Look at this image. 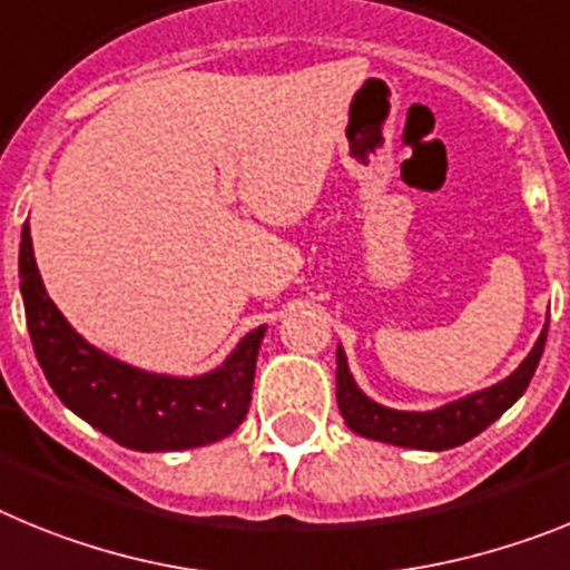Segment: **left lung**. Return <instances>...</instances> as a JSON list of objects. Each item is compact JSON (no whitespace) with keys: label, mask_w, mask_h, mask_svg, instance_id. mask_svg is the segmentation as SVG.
Listing matches in <instances>:
<instances>
[{"label":"left lung","mask_w":570,"mask_h":570,"mask_svg":"<svg viewBox=\"0 0 570 570\" xmlns=\"http://www.w3.org/2000/svg\"><path fill=\"white\" fill-rule=\"evenodd\" d=\"M548 324L528 353V358L519 364L517 373H511L504 381L493 387L473 393L468 399H459L453 404L433 410V413H402V410L381 407L370 402L367 395L355 387L350 367H346V355L338 346V373H335V395H338V407L344 415L346 428L355 430L358 435H367L375 442H390L399 448L415 450H448L456 444L470 442L473 435L482 433L488 424H493L504 410L517 402L519 395L528 390L537 370L542 350H546Z\"/></svg>","instance_id":"8db88e82"}]
</instances>
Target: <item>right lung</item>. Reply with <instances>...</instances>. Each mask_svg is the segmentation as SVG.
Segmentation results:
<instances>
[{
	"instance_id": "1",
	"label": "right lung",
	"mask_w": 570,
	"mask_h": 570,
	"mask_svg": "<svg viewBox=\"0 0 570 570\" xmlns=\"http://www.w3.org/2000/svg\"><path fill=\"white\" fill-rule=\"evenodd\" d=\"M19 278L28 333L48 384L59 402L117 444L142 453L203 448L226 439L246 419L264 326L244 335L215 373L168 379L128 367L73 333L39 278L28 224L19 246Z\"/></svg>"
}]
</instances>
